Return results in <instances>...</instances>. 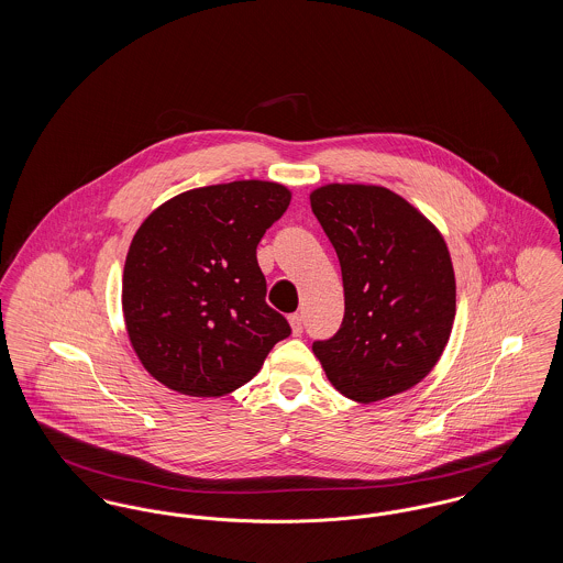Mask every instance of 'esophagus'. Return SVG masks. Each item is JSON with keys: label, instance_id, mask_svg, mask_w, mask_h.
Listing matches in <instances>:
<instances>
[{"label": "esophagus", "instance_id": "34e87169", "mask_svg": "<svg viewBox=\"0 0 563 563\" xmlns=\"http://www.w3.org/2000/svg\"><path fill=\"white\" fill-rule=\"evenodd\" d=\"M289 324H291V331H294L295 338L297 335H301L303 333V324H301V317L295 312V314H291L289 317Z\"/></svg>", "mask_w": 563, "mask_h": 563}]
</instances>
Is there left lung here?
I'll use <instances>...</instances> for the list:
<instances>
[{"label":"left lung","mask_w":563,"mask_h":563,"mask_svg":"<svg viewBox=\"0 0 563 563\" xmlns=\"http://www.w3.org/2000/svg\"><path fill=\"white\" fill-rule=\"evenodd\" d=\"M310 207L344 280L342 327L312 350L352 401L401 395L432 372L452 335L455 276L445 239L382 186L327 184L310 191Z\"/></svg>","instance_id":"8db88e82"}]
</instances>
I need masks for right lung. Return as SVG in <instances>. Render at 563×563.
<instances>
[{
	"label": "right lung",
	"instance_id": "1",
	"mask_svg": "<svg viewBox=\"0 0 563 563\" xmlns=\"http://www.w3.org/2000/svg\"><path fill=\"white\" fill-rule=\"evenodd\" d=\"M291 202L276 181L188 189L143 219L122 276L124 324L141 365L188 397L253 379L291 333L266 303L257 244Z\"/></svg>",
	"mask_w": 563,
	"mask_h": 563
}]
</instances>
